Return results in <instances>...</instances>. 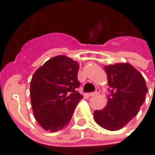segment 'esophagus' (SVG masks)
I'll return each mask as SVG.
<instances>
[{
	"label": "esophagus",
	"mask_w": 155,
	"mask_h": 155,
	"mask_svg": "<svg viewBox=\"0 0 155 155\" xmlns=\"http://www.w3.org/2000/svg\"><path fill=\"white\" fill-rule=\"evenodd\" d=\"M99 91H100L99 88H96V90H95V91H93V92H91V93H90V95H91V96H94V95H97V94H98Z\"/></svg>",
	"instance_id": "34e87169"
}]
</instances>
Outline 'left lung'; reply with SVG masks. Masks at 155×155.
Wrapping results in <instances>:
<instances>
[{"instance_id": "obj_1", "label": "left lung", "mask_w": 155, "mask_h": 155, "mask_svg": "<svg viewBox=\"0 0 155 155\" xmlns=\"http://www.w3.org/2000/svg\"><path fill=\"white\" fill-rule=\"evenodd\" d=\"M111 90L107 105L95 110V122L109 130H118L136 116L145 100L147 88L140 73L129 64L105 66Z\"/></svg>"}]
</instances>
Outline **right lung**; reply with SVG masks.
Returning a JSON list of instances; mask_svg holds the SVG:
<instances>
[{
	"mask_svg": "<svg viewBox=\"0 0 155 155\" xmlns=\"http://www.w3.org/2000/svg\"><path fill=\"white\" fill-rule=\"evenodd\" d=\"M79 65L65 56L46 61L35 72L30 84L31 107L35 120L46 130L57 131L69 124L81 98L76 91Z\"/></svg>",
	"mask_w": 155,
	"mask_h": 155,
	"instance_id": "1",
	"label": "right lung"
}]
</instances>
